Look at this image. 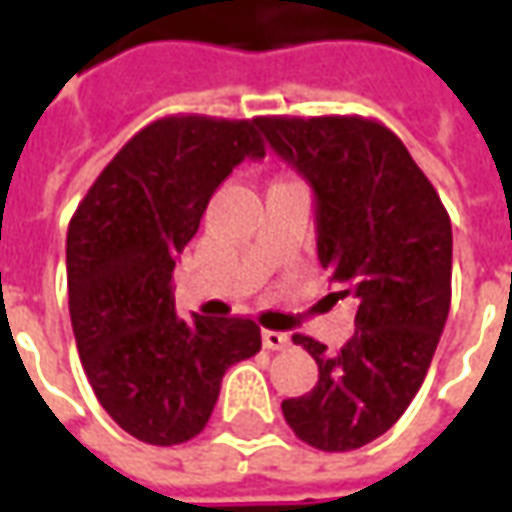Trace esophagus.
Listing matches in <instances>:
<instances>
[{
    "label": "esophagus",
    "instance_id": "obj_1",
    "mask_svg": "<svg viewBox=\"0 0 512 512\" xmlns=\"http://www.w3.org/2000/svg\"><path fill=\"white\" fill-rule=\"evenodd\" d=\"M263 345H266L268 351H282V348L290 345V337L285 332H271V329H266L263 332Z\"/></svg>",
    "mask_w": 512,
    "mask_h": 512
}]
</instances>
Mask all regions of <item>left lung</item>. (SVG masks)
Wrapping results in <instances>:
<instances>
[{"mask_svg": "<svg viewBox=\"0 0 512 512\" xmlns=\"http://www.w3.org/2000/svg\"><path fill=\"white\" fill-rule=\"evenodd\" d=\"M260 128L312 183L318 260L337 288L329 296L359 304L340 351L293 334L318 362V384L282 400V414L315 450H356L403 417L428 376L452 299L450 213L378 120L268 115Z\"/></svg>", "mask_w": 512, "mask_h": 512, "instance_id": "1", "label": "left lung"}]
</instances>
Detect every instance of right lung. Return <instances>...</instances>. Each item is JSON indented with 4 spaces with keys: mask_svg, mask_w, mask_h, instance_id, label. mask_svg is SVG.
I'll use <instances>...</instances> for the list:
<instances>
[{
    "mask_svg": "<svg viewBox=\"0 0 512 512\" xmlns=\"http://www.w3.org/2000/svg\"><path fill=\"white\" fill-rule=\"evenodd\" d=\"M246 156L260 117L167 115L136 131L68 224V304L98 403L134 439L172 447L208 425L227 367L260 351L252 318L183 321L172 268L211 194Z\"/></svg>",
    "mask_w": 512,
    "mask_h": 512,
    "instance_id": "1",
    "label": "right lung"
}]
</instances>
